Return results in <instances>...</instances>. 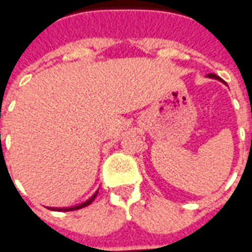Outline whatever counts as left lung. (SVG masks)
<instances>
[{
    "label": "left lung",
    "mask_w": 252,
    "mask_h": 252,
    "mask_svg": "<svg viewBox=\"0 0 252 252\" xmlns=\"http://www.w3.org/2000/svg\"><path fill=\"white\" fill-rule=\"evenodd\" d=\"M208 77H210V79H216V80H220V81H222V83H223V80H222L221 77H218L217 75H213V73H209V75H208Z\"/></svg>",
    "instance_id": "8db88e82"
}]
</instances>
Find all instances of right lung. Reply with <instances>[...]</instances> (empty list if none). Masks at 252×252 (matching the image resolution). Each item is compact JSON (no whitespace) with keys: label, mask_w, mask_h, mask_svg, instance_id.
<instances>
[{"label":"right lung","mask_w":252,"mask_h":252,"mask_svg":"<svg viewBox=\"0 0 252 252\" xmlns=\"http://www.w3.org/2000/svg\"><path fill=\"white\" fill-rule=\"evenodd\" d=\"M97 194H98V190H95L94 194H93V196H92L91 198H89V200H87V201H85V202H83V204H80V205L71 206V208H48V209L56 210V212H72V210L81 209V208H85V206L91 205V204H92V202H93V200H94Z\"/></svg>","instance_id":"1"}]
</instances>
